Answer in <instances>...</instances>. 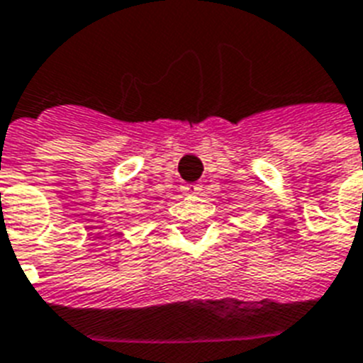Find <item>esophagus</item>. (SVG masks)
Here are the masks:
<instances>
[{"label":"esophagus","instance_id":"1","mask_svg":"<svg viewBox=\"0 0 363 363\" xmlns=\"http://www.w3.org/2000/svg\"><path fill=\"white\" fill-rule=\"evenodd\" d=\"M201 188L198 186V184H188V186H184V192L186 194H200Z\"/></svg>","mask_w":363,"mask_h":363}]
</instances>
